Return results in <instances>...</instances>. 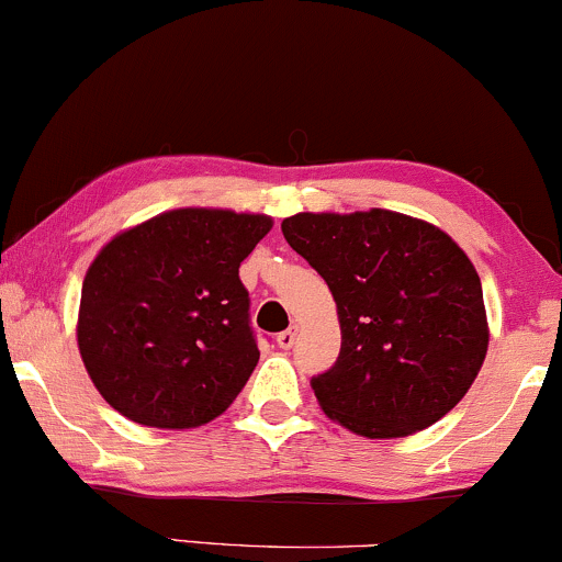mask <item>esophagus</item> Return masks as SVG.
Returning a JSON list of instances; mask_svg holds the SVG:
<instances>
[{"instance_id": "1", "label": "esophagus", "mask_w": 562, "mask_h": 562, "mask_svg": "<svg viewBox=\"0 0 562 562\" xmlns=\"http://www.w3.org/2000/svg\"><path fill=\"white\" fill-rule=\"evenodd\" d=\"M295 335H299V333H295V327H288L285 333L277 335V346L285 348V351H288V348H293V344H295Z\"/></svg>"}]
</instances>
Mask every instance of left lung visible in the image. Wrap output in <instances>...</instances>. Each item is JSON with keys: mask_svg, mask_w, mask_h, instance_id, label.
<instances>
[{"mask_svg": "<svg viewBox=\"0 0 562 562\" xmlns=\"http://www.w3.org/2000/svg\"><path fill=\"white\" fill-rule=\"evenodd\" d=\"M282 235L338 306V362L312 378L327 417L402 438L460 404L486 359L488 325L479 272L447 232L372 209L295 214Z\"/></svg>", "mask_w": 562, "mask_h": 562, "instance_id": "1", "label": "left lung"}]
</instances>
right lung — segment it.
<instances>
[{"label": "right lung", "instance_id": "add662e5", "mask_svg": "<svg viewBox=\"0 0 562 562\" xmlns=\"http://www.w3.org/2000/svg\"><path fill=\"white\" fill-rule=\"evenodd\" d=\"M263 214L177 209L115 235L83 277L79 351L115 412L150 428L222 415L259 364L240 263Z\"/></svg>", "mask_w": 562, "mask_h": 562}]
</instances>
